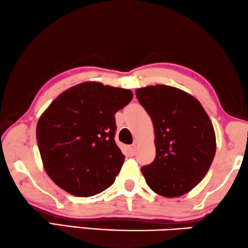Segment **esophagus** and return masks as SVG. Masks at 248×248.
<instances>
[{"label": "esophagus", "mask_w": 248, "mask_h": 248, "mask_svg": "<svg viewBox=\"0 0 248 248\" xmlns=\"http://www.w3.org/2000/svg\"><path fill=\"white\" fill-rule=\"evenodd\" d=\"M128 150H130L131 154H135V152H136V144H132V145L128 146Z\"/></svg>", "instance_id": "esophagus-1"}]
</instances>
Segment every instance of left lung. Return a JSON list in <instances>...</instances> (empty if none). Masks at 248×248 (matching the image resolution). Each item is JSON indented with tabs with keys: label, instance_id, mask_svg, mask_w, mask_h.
<instances>
[{
	"label": "left lung",
	"instance_id": "left-lung-1",
	"mask_svg": "<svg viewBox=\"0 0 248 248\" xmlns=\"http://www.w3.org/2000/svg\"><path fill=\"white\" fill-rule=\"evenodd\" d=\"M152 120L155 159L141 168L157 195L180 197L202 180L216 153V135L206 110L181 89L167 85L136 89Z\"/></svg>",
	"mask_w": 248,
	"mask_h": 248
}]
</instances>
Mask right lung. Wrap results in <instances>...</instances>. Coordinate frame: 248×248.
Masks as SVG:
<instances>
[{
    "instance_id": "1",
    "label": "right lung",
    "mask_w": 248,
    "mask_h": 248,
    "mask_svg": "<svg viewBox=\"0 0 248 248\" xmlns=\"http://www.w3.org/2000/svg\"><path fill=\"white\" fill-rule=\"evenodd\" d=\"M133 98L130 89L86 81L60 94L37 124L46 174L77 197L112 186L125 156L116 145L115 114Z\"/></svg>"
}]
</instances>
